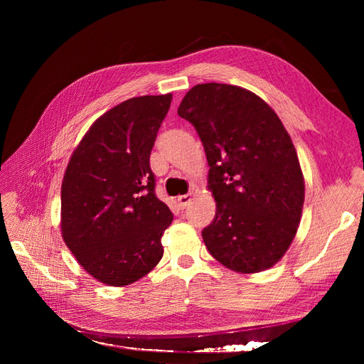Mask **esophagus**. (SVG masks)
<instances>
[{"label":"esophagus","instance_id":"esophagus-1","mask_svg":"<svg viewBox=\"0 0 364 364\" xmlns=\"http://www.w3.org/2000/svg\"><path fill=\"white\" fill-rule=\"evenodd\" d=\"M191 199H193V194H191V193L183 194V196H179V197H178V203H179V206L183 209V208L188 206V203L191 202Z\"/></svg>","mask_w":364,"mask_h":364}]
</instances>
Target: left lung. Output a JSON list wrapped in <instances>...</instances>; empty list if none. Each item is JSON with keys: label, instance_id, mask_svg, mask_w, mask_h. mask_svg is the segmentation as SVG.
<instances>
[{"label": "left lung", "instance_id": "1", "mask_svg": "<svg viewBox=\"0 0 364 364\" xmlns=\"http://www.w3.org/2000/svg\"><path fill=\"white\" fill-rule=\"evenodd\" d=\"M179 117L194 126L217 203L205 246L228 269L255 273L277 264L296 235L305 185L290 135L273 109L245 87L202 83Z\"/></svg>", "mask_w": 364, "mask_h": 364}]
</instances>
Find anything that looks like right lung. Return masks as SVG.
Segmentation results:
<instances>
[{
    "mask_svg": "<svg viewBox=\"0 0 364 364\" xmlns=\"http://www.w3.org/2000/svg\"><path fill=\"white\" fill-rule=\"evenodd\" d=\"M171 94L134 97L98 118L74 150L62 182V237L97 281L123 287L164 255L173 220L156 193L150 153Z\"/></svg>",
    "mask_w": 364,
    "mask_h": 364,
    "instance_id": "obj_1",
    "label": "right lung"
}]
</instances>
